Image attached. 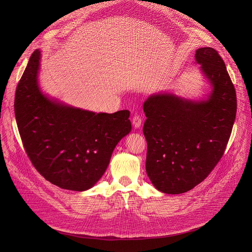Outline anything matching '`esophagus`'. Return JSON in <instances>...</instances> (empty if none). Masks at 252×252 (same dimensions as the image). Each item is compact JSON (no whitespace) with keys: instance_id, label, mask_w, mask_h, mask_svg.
Wrapping results in <instances>:
<instances>
[{"instance_id":"1","label":"esophagus","mask_w":252,"mask_h":252,"mask_svg":"<svg viewBox=\"0 0 252 252\" xmlns=\"http://www.w3.org/2000/svg\"><path fill=\"white\" fill-rule=\"evenodd\" d=\"M131 122H133V125L135 127H140L142 125V117L139 114H135L133 116V119H131Z\"/></svg>"}]
</instances>
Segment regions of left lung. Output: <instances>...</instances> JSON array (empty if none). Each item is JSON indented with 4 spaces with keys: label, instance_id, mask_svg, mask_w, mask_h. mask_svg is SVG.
<instances>
[{
    "label": "left lung",
    "instance_id": "obj_1",
    "mask_svg": "<svg viewBox=\"0 0 252 252\" xmlns=\"http://www.w3.org/2000/svg\"><path fill=\"white\" fill-rule=\"evenodd\" d=\"M195 59L213 88L207 100L160 93L143 106L146 171L166 194L185 193L207 178L226 150L236 117V90L219 53L200 48Z\"/></svg>",
    "mask_w": 252,
    "mask_h": 252
}]
</instances>
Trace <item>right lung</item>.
Wrapping results in <instances>:
<instances>
[{"mask_svg": "<svg viewBox=\"0 0 252 252\" xmlns=\"http://www.w3.org/2000/svg\"><path fill=\"white\" fill-rule=\"evenodd\" d=\"M41 52L35 50L16 88L14 110L25 152L53 185L72 191L92 188L130 129L128 110L95 113L51 100L37 85Z\"/></svg>", "mask_w": 252, "mask_h": 252, "instance_id": "obj_1", "label": "right lung"}]
</instances>
